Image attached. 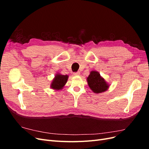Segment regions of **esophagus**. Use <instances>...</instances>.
Returning a JSON list of instances; mask_svg holds the SVG:
<instances>
[{
  "mask_svg": "<svg viewBox=\"0 0 149 149\" xmlns=\"http://www.w3.org/2000/svg\"><path fill=\"white\" fill-rule=\"evenodd\" d=\"M74 76H79L80 75V72L78 71V72H76V73H74Z\"/></svg>",
  "mask_w": 149,
  "mask_h": 149,
  "instance_id": "34e87169",
  "label": "esophagus"
}]
</instances>
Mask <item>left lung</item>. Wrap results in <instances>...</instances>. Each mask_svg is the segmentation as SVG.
<instances>
[{"label": "left lung", "mask_w": 149, "mask_h": 149, "mask_svg": "<svg viewBox=\"0 0 149 149\" xmlns=\"http://www.w3.org/2000/svg\"><path fill=\"white\" fill-rule=\"evenodd\" d=\"M87 82L89 88L96 94H100L106 91L110 84L106 82L96 71H91L87 77Z\"/></svg>", "instance_id": "1"}]
</instances>
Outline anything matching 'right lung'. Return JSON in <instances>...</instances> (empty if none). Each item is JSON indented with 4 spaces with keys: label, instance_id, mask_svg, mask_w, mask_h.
I'll list each match as a JSON object with an SVG mask.
<instances>
[{
    "label": "right lung",
    "instance_id": "right-lung-1",
    "mask_svg": "<svg viewBox=\"0 0 149 149\" xmlns=\"http://www.w3.org/2000/svg\"><path fill=\"white\" fill-rule=\"evenodd\" d=\"M68 77L69 76L67 74L63 75L57 73L51 82V89L56 90V91H60V90H61L67 83Z\"/></svg>",
    "mask_w": 149,
    "mask_h": 149
}]
</instances>
